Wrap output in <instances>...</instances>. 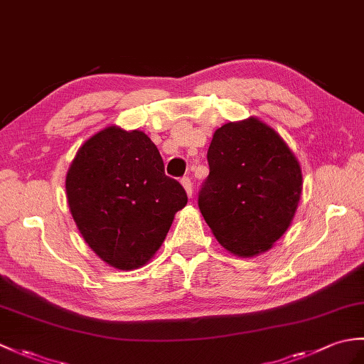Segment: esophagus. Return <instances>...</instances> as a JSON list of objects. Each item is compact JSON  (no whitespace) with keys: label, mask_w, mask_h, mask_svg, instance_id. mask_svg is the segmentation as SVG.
<instances>
[{"label":"esophagus","mask_w":364,"mask_h":364,"mask_svg":"<svg viewBox=\"0 0 364 364\" xmlns=\"http://www.w3.org/2000/svg\"><path fill=\"white\" fill-rule=\"evenodd\" d=\"M181 184H183V188H184V191H186V193H188L189 197H192V181H191V178L189 176H183L181 178Z\"/></svg>","instance_id":"obj_1"}]
</instances>
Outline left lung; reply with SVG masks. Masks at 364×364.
Masks as SVG:
<instances>
[{"mask_svg":"<svg viewBox=\"0 0 364 364\" xmlns=\"http://www.w3.org/2000/svg\"><path fill=\"white\" fill-rule=\"evenodd\" d=\"M198 208L222 247L251 257L272 248L298 208L302 175L279 134L255 117L222 125L208 150Z\"/></svg>","mask_w":364,"mask_h":364,"instance_id":"obj_1","label":"left lung"}]
</instances>
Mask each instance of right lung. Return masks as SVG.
Listing matches in <instances>:
<instances>
[{"label": "right lung", "mask_w": 364, "mask_h": 364, "mask_svg": "<svg viewBox=\"0 0 364 364\" xmlns=\"http://www.w3.org/2000/svg\"><path fill=\"white\" fill-rule=\"evenodd\" d=\"M68 205L83 239L108 265L142 267L161 247L173 215L188 203L183 186L164 173L146 133L116 127L79 149L66 175Z\"/></svg>", "instance_id": "obj_1"}]
</instances>
